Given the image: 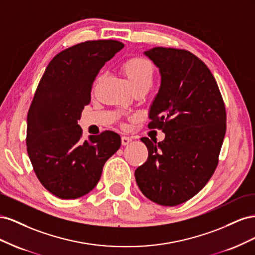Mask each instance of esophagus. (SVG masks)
<instances>
[{
    "label": "esophagus",
    "instance_id": "1",
    "mask_svg": "<svg viewBox=\"0 0 255 255\" xmlns=\"http://www.w3.org/2000/svg\"><path fill=\"white\" fill-rule=\"evenodd\" d=\"M130 141H132V139H130V137H128V136H122L121 137V143L123 145H127L128 143H129Z\"/></svg>",
    "mask_w": 255,
    "mask_h": 255
}]
</instances>
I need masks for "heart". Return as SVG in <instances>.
<instances>
[{
	"label": "heart",
	"instance_id": "obj_1",
	"mask_svg": "<svg viewBox=\"0 0 255 255\" xmlns=\"http://www.w3.org/2000/svg\"><path fill=\"white\" fill-rule=\"evenodd\" d=\"M122 71L133 86L134 91L137 89L148 90L154 81V68L148 59L140 56H132L121 64ZM102 76L99 75L94 84V89H97Z\"/></svg>",
	"mask_w": 255,
	"mask_h": 255
}]
</instances>
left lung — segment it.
<instances>
[{
	"label": "left lung",
	"instance_id": "8db88e82",
	"mask_svg": "<svg viewBox=\"0 0 255 255\" xmlns=\"http://www.w3.org/2000/svg\"><path fill=\"white\" fill-rule=\"evenodd\" d=\"M144 54L159 68L161 85L148 128L163 130V141L142 137L149 156L138 167V187L151 201L175 206L210 181L219 163L227 112L208 67L184 49L156 47Z\"/></svg>",
	"mask_w": 255,
	"mask_h": 255
}]
</instances>
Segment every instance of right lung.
I'll list each match as a JSON object with an SVG mask.
<instances>
[{
    "mask_svg": "<svg viewBox=\"0 0 255 255\" xmlns=\"http://www.w3.org/2000/svg\"><path fill=\"white\" fill-rule=\"evenodd\" d=\"M123 45L113 39L74 44L53 57L38 84L27 113L26 150L38 180L60 199L94 189L106 160L120 148L113 130L82 139L78 120L100 69Z\"/></svg>",
    "mask_w": 255,
    "mask_h": 255,
    "instance_id": "right-lung-1",
    "label": "right lung"
}]
</instances>
